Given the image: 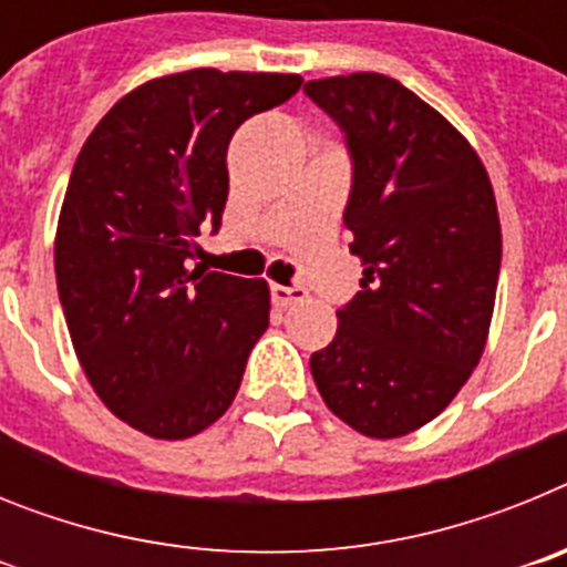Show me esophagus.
Wrapping results in <instances>:
<instances>
[{"mask_svg":"<svg viewBox=\"0 0 567 567\" xmlns=\"http://www.w3.org/2000/svg\"><path fill=\"white\" fill-rule=\"evenodd\" d=\"M272 303L275 307L280 309H287V307H295V303H300V300L307 298V289H300V287H280V284H272Z\"/></svg>","mask_w":567,"mask_h":567,"instance_id":"34e87169","label":"esophagus"}]
</instances>
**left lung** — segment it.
<instances>
[{
  "instance_id": "left-lung-1",
  "label": "left lung",
  "mask_w": 567,
  "mask_h": 567,
  "mask_svg": "<svg viewBox=\"0 0 567 567\" xmlns=\"http://www.w3.org/2000/svg\"><path fill=\"white\" fill-rule=\"evenodd\" d=\"M303 90L349 142L343 221L363 264L360 292L309 369L354 432L403 437L432 423L483 358L503 258L497 198L468 138L398 79L349 73Z\"/></svg>"
}]
</instances>
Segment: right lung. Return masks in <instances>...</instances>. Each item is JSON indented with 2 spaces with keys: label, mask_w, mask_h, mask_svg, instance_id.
<instances>
[{
  "label": "right lung",
  "mask_w": 567,
  "mask_h": 567,
  "mask_svg": "<svg viewBox=\"0 0 567 567\" xmlns=\"http://www.w3.org/2000/svg\"><path fill=\"white\" fill-rule=\"evenodd\" d=\"M300 84L215 68L150 79L73 164L53 244L59 300L93 392L147 437L187 440L221 417L267 332V280L189 258L202 224H221L233 133Z\"/></svg>",
  "instance_id": "obj_1"
}]
</instances>
